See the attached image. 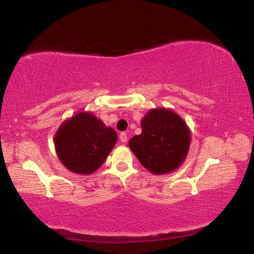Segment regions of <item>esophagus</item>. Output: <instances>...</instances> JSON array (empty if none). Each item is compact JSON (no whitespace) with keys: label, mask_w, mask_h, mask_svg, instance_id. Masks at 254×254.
Returning <instances> with one entry per match:
<instances>
[{"label":"esophagus","mask_w":254,"mask_h":254,"mask_svg":"<svg viewBox=\"0 0 254 254\" xmlns=\"http://www.w3.org/2000/svg\"><path fill=\"white\" fill-rule=\"evenodd\" d=\"M120 140H121L122 141V142H124V143H126V142H127V133L126 132H121V133H120Z\"/></svg>","instance_id":"esophagus-1"}]
</instances>
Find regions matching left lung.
<instances>
[{
	"label": "left lung",
	"instance_id": "1",
	"mask_svg": "<svg viewBox=\"0 0 254 254\" xmlns=\"http://www.w3.org/2000/svg\"><path fill=\"white\" fill-rule=\"evenodd\" d=\"M142 132L128 147L144 168L165 175L179 168L190 145V131L184 120L165 107L149 111L141 121Z\"/></svg>",
	"mask_w": 254,
	"mask_h": 254
}]
</instances>
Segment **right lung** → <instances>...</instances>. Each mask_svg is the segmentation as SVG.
I'll use <instances>...</instances> for the list:
<instances>
[{
  "label": "right lung",
  "mask_w": 254,
  "mask_h": 254,
  "mask_svg": "<svg viewBox=\"0 0 254 254\" xmlns=\"http://www.w3.org/2000/svg\"><path fill=\"white\" fill-rule=\"evenodd\" d=\"M118 141V134L88 112L66 120L55 135L59 160L71 173L89 175L105 161Z\"/></svg>",
  "instance_id": "1"
}]
</instances>
